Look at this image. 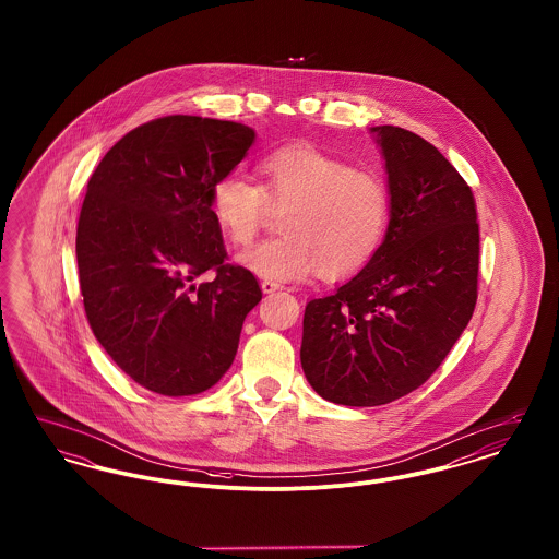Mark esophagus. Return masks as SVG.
<instances>
[{
  "label": "esophagus",
  "instance_id": "34e87169",
  "mask_svg": "<svg viewBox=\"0 0 559 559\" xmlns=\"http://www.w3.org/2000/svg\"><path fill=\"white\" fill-rule=\"evenodd\" d=\"M281 289V285H276V283H272V281H262V292L264 293H274Z\"/></svg>",
  "mask_w": 559,
  "mask_h": 559
}]
</instances>
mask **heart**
<instances>
[{
    "label": "heart",
    "instance_id": "obj_1",
    "mask_svg": "<svg viewBox=\"0 0 559 559\" xmlns=\"http://www.w3.org/2000/svg\"><path fill=\"white\" fill-rule=\"evenodd\" d=\"M262 187L240 171L212 188L213 217L230 242L260 235L267 203L285 210L278 239L240 253L239 262L272 283L317 272L342 278L371 262L390 222V190L381 176L356 169L312 144H293L260 163Z\"/></svg>",
    "mask_w": 559,
    "mask_h": 559
}]
</instances>
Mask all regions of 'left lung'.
Here are the masks:
<instances>
[{"mask_svg": "<svg viewBox=\"0 0 559 559\" xmlns=\"http://www.w3.org/2000/svg\"><path fill=\"white\" fill-rule=\"evenodd\" d=\"M390 222L371 262L304 312L301 369L314 392L379 406L424 385L474 314L478 215L472 188L417 133L371 128Z\"/></svg>", "mask_w": 559, "mask_h": 559, "instance_id": "8db88e82", "label": "left lung"}]
</instances>
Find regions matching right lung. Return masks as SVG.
Here are the masks:
<instances>
[{
    "label": "right lung",
    "mask_w": 559,
    "mask_h": 559,
    "mask_svg": "<svg viewBox=\"0 0 559 559\" xmlns=\"http://www.w3.org/2000/svg\"><path fill=\"white\" fill-rule=\"evenodd\" d=\"M255 130L171 115L126 133L87 182L78 224L81 295L115 365L163 396L215 385L262 289L226 264L212 188L245 159ZM213 269L212 282L193 278Z\"/></svg>",
    "instance_id": "1"
}]
</instances>
